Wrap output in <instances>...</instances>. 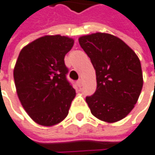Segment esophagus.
I'll list each match as a JSON object with an SVG mask.
<instances>
[{"label": "esophagus", "mask_w": 155, "mask_h": 155, "mask_svg": "<svg viewBox=\"0 0 155 155\" xmlns=\"http://www.w3.org/2000/svg\"><path fill=\"white\" fill-rule=\"evenodd\" d=\"M77 85L79 87H81V85H82V81H81V79H79V80L77 81Z\"/></svg>", "instance_id": "34e87169"}]
</instances>
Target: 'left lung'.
<instances>
[{"label":"left lung","instance_id":"8db88e82","mask_svg":"<svg viewBox=\"0 0 155 155\" xmlns=\"http://www.w3.org/2000/svg\"><path fill=\"white\" fill-rule=\"evenodd\" d=\"M79 43L96 74V91L86 97L92 114L109 123L122 120L136 104L143 86L138 56L110 34L84 35L79 38Z\"/></svg>","mask_w":155,"mask_h":155}]
</instances>
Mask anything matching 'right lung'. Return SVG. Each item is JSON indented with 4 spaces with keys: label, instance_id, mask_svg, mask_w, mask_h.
<instances>
[{
    "label": "right lung",
    "instance_id": "add662e5",
    "mask_svg": "<svg viewBox=\"0 0 155 155\" xmlns=\"http://www.w3.org/2000/svg\"><path fill=\"white\" fill-rule=\"evenodd\" d=\"M73 45L72 38L46 35L28 44L18 56L14 69L18 97L31 119L41 126L62 121L75 97L64 62Z\"/></svg>",
    "mask_w": 155,
    "mask_h": 155
}]
</instances>
